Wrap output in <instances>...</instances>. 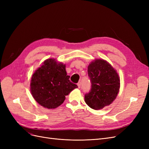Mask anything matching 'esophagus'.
<instances>
[{
	"instance_id": "1",
	"label": "esophagus",
	"mask_w": 149,
	"mask_h": 149,
	"mask_svg": "<svg viewBox=\"0 0 149 149\" xmlns=\"http://www.w3.org/2000/svg\"><path fill=\"white\" fill-rule=\"evenodd\" d=\"M77 84H78V88H80V87H81V82H78V83Z\"/></svg>"
}]
</instances>
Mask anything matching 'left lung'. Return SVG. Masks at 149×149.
<instances>
[{"instance_id": "obj_1", "label": "left lung", "mask_w": 149, "mask_h": 149, "mask_svg": "<svg viewBox=\"0 0 149 149\" xmlns=\"http://www.w3.org/2000/svg\"><path fill=\"white\" fill-rule=\"evenodd\" d=\"M91 90L84 101L93 109H102L112 102L119 91L120 79L112 66L104 60H96L88 67Z\"/></svg>"}]
</instances>
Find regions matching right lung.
I'll list each match as a JSON object with an SVG mask.
<instances>
[{
	"mask_svg": "<svg viewBox=\"0 0 149 149\" xmlns=\"http://www.w3.org/2000/svg\"><path fill=\"white\" fill-rule=\"evenodd\" d=\"M65 65L54 59L45 61L35 71L30 83L31 93L39 104L48 109H54L64 102L66 96L78 88L71 83L67 75Z\"/></svg>",
	"mask_w": 149,
	"mask_h": 149,
	"instance_id": "add662e5",
	"label": "right lung"
}]
</instances>
